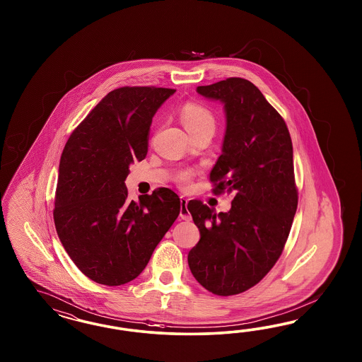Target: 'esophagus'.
<instances>
[{"label":"esophagus","mask_w":362,"mask_h":362,"mask_svg":"<svg viewBox=\"0 0 362 362\" xmlns=\"http://www.w3.org/2000/svg\"><path fill=\"white\" fill-rule=\"evenodd\" d=\"M188 199L185 197H180V218L183 220H191V214L187 209Z\"/></svg>","instance_id":"1"}]
</instances>
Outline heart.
Here are the masks:
<instances>
[{
    "instance_id": "b5f03b06",
    "label": "heart",
    "mask_w": 362,
    "mask_h": 362,
    "mask_svg": "<svg viewBox=\"0 0 362 362\" xmlns=\"http://www.w3.org/2000/svg\"><path fill=\"white\" fill-rule=\"evenodd\" d=\"M180 118L186 124L187 130L189 134L204 130L207 127L215 129V118L214 114L206 106L197 103V102H187L180 111ZM182 185H188L191 180L189 173H183L179 176Z\"/></svg>"
}]
</instances>
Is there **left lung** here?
<instances>
[{"instance_id":"1","label":"left lung","mask_w":362,"mask_h":362,"mask_svg":"<svg viewBox=\"0 0 362 362\" xmlns=\"http://www.w3.org/2000/svg\"><path fill=\"white\" fill-rule=\"evenodd\" d=\"M224 105L227 129L209 180L215 194H232L228 212L202 202L187 209L200 230L189 269L207 291L232 296L257 284L284 250L296 214L293 147L284 119L244 78L197 86Z\"/></svg>"}]
</instances>
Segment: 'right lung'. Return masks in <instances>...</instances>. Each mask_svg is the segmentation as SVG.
<instances>
[{"label": "right lung", "instance_id": "right-lung-1", "mask_svg": "<svg viewBox=\"0 0 362 362\" xmlns=\"http://www.w3.org/2000/svg\"><path fill=\"white\" fill-rule=\"evenodd\" d=\"M174 88L124 86L91 110L66 142L55 191V230L78 269L98 284L142 274L180 212V199L158 188L138 202L124 180L147 155L153 117Z\"/></svg>", "mask_w": 362, "mask_h": 362}]
</instances>
